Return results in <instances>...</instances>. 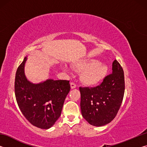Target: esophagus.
<instances>
[{
  "label": "esophagus",
  "instance_id": "obj_1",
  "mask_svg": "<svg viewBox=\"0 0 147 147\" xmlns=\"http://www.w3.org/2000/svg\"><path fill=\"white\" fill-rule=\"evenodd\" d=\"M76 85L74 83H73V82H71V89H74V88H76Z\"/></svg>",
  "mask_w": 147,
  "mask_h": 147
}]
</instances>
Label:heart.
Returning <instances> with one entry per match:
<instances>
[{"label":"heart","instance_id":"heart-1","mask_svg":"<svg viewBox=\"0 0 147 147\" xmlns=\"http://www.w3.org/2000/svg\"><path fill=\"white\" fill-rule=\"evenodd\" d=\"M74 66L78 70H84L81 73L80 80L88 86H94L101 83L108 73V66L96 59L80 61L74 64Z\"/></svg>","mask_w":147,"mask_h":147}]
</instances>
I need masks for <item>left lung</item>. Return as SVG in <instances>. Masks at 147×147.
<instances>
[{"instance_id":"left-lung-1","label":"left lung","mask_w":147,"mask_h":147,"mask_svg":"<svg viewBox=\"0 0 147 147\" xmlns=\"http://www.w3.org/2000/svg\"><path fill=\"white\" fill-rule=\"evenodd\" d=\"M80 108L83 117L94 126L108 124L115 117L124 93L123 69L117 60L112 63V73L106 76L100 86L80 88Z\"/></svg>"}]
</instances>
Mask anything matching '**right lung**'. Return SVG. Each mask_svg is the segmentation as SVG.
Here are the masks:
<instances>
[{"instance_id": "1", "label": "right lung", "mask_w": 147, "mask_h": 147, "mask_svg": "<svg viewBox=\"0 0 147 147\" xmlns=\"http://www.w3.org/2000/svg\"><path fill=\"white\" fill-rule=\"evenodd\" d=\"M27 57L17 69L15 94L22 113L32 125L41 129L51 128L60 117L71 87L68 80L47 79L34 84L24 73Z\"/></svg>"}]
</instances>
